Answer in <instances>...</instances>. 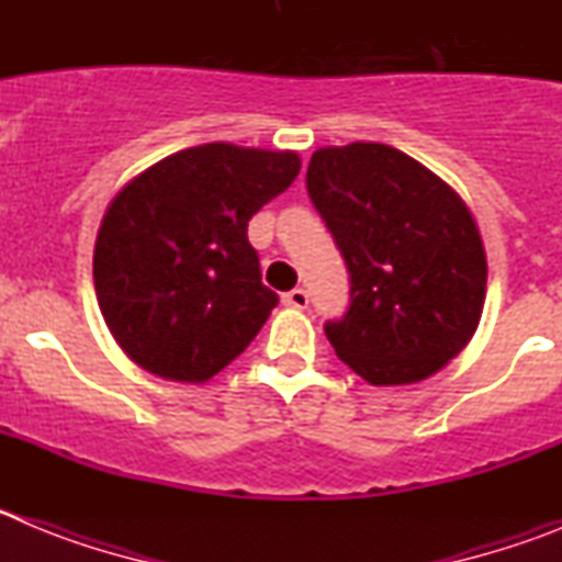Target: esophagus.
<instances>
[{
	"mask_svg": "<svg viewBox=\"0 0 562 562\" xmlns=\"http://www.w3.org/2000/svg\"><path fill=\"white\" fill-rule=\"evenodd\" d=\"M281 301H284L286 306H295V310H304V306L310 304V292H306L304 286H295V290L284 292V295H281Z\"/></svg>",
	"mask_w": 562,
	"mask_h": 562,
	"instance_id": "obj_1",
	"label": "esophagus"
}]
</instances>
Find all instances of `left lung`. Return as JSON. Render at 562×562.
<instances>
[{"label":"left lung","mask_w":562,"mask_h":562,"mask_svg":"<svg viewBox=\"0 0 562 562\" xmlns=\"http://www.w3.org/2000/svg\"><path fill=\"white\" fill-rule=\"evenodd\" d=\"M306 191L349 270L335 355L371 385H408L464 349L484 310L486 258L464 202L382 143L317 148Z\"/></svg>","instance_id":"obj_1"}]
</instances>
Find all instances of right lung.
Returning <instances> with one entry per match:
<instances>
[{
    "label": "right lung",
    "instance_id": "add662e5",
    "mask_svg": "<svg viewBox=\"0 0 562 562\" xmlns=\"http://www.w3.org/2000/svg\"><path fill=\"white\" fill-rule=\"evenodd\" d=\"M301 171L292 151L231 143L177 151L134 177L98 231V306L137 366L205 382L250 346L278 295L247 222Z\"/></svg>",
    "mask_w": 562,
    "mask_h": 562
}]
</instances>
